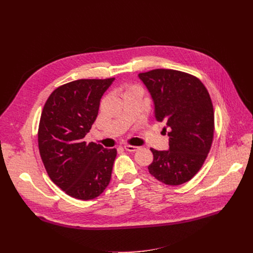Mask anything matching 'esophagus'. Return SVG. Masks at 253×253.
I'll use <instances>...</instances> for the list:
<instances>
[{
	"label": "esophagus",
	"mask_w": 253,
	"mask_h": 253,
	"mask_svg": "<svg viewBox=\"0 0 253 253\" xmlns=\"http://www.w3.org/2000/svg\"><path fill=\"white\" fill-rule=\"evenodd\" d=\"M124 149L128 152H135L139 149V147H136V145H131V144H125Z\"/></svg>",
	"instance_id": "1"
}]
</instances>
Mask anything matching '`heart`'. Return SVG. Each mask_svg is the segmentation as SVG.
Segmentation results:
<instances>
[{"mask_svg": "<svg viewBox=\"0 0 253 253\" xmlns=\"http://www.w3.org/2000/svg\"><path fill=\"white\" fill-rule=\"evenodd\" d=\"M124 90V94H127V93H132V92H140L142 93V88L135 84V83H127L123 87Z\"/></svg>", "mask_w": 253, "mask_h": 253, "instance_id": "heart-1", "label": "heart"}]
</instances>
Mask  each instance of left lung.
I'll return each mask as SVG.
<instances>
[{
    "label": "left lung",
    "mask_w": 253,
    "mask_h": 253,
    "mask_svg": "<svg viewBox=\"0 0 253 253\" xmlns=\"http://www.w3.org/2000/svg\"><path fill=\"white\" fill-rule=\"evenodd\" d=\"M138 77L151 92L156 120L170 129L168 151L151 148L149 172L165 184H182L202 168L213 140L214 110L208 90L197 77L175 70L156 69Z\"/></svg>",
    "instance_id": "1"
}]
</instances>
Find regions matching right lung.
<instances>
[{"instance_id": "right-lung-1", "label": "right lung", "mask_w": 253, "mask_h": 253, "mask_svg": "<svg viewBox=\"0 0 253 253\" xmlns=\"http://www.w3.org/2000/svg\"><path fill=\"white\" fill-rule=\"evenodd\" d=\"M114 80L81 79L59 86L48 97L40 119L38 144L47 173L79 200L98 197L111 181L117 150L87 143L84 137Z\"/></svg>"}]
</instances>
